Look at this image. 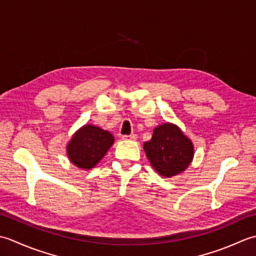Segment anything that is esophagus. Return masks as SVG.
Wrapping results in <instances>:
<instances>
[{
  "instance_id": "obj_1",
  "label": "esophagus",
  "mask_w": 256,
  "mask_h": 256,
  "mask_svg": "<svg viewBox=\"0 0 256 256\" xmlns=\"http://www.w3.org/2000/svg\"><path fill=\"white\" fill-rule=\"evenodd\" d=\"M124 140H136L137 139V134H124L122 136Z\"/></svg>"
}]
</instances>
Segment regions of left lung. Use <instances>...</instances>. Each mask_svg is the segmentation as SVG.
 <instances>
[{
	"mask_svg": "<svg viewBox=\"0 0 256 256\" xmlns=\"http://www.w3.org/2000/svg\"><path fill=\"white\" fill-rule=\"evenodd\" d=\"M151 166L160 176L180 174L194 158V146L176 124H164L154 128L152 138L144 144Z\"/></svg>",
	"mask_w": 256,
	"mask_h": 256,
	"instance_id": "8db88e82",
	"label": "left lung"
}]
</instances>
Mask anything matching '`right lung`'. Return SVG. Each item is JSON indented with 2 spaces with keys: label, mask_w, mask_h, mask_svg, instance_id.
<instances>
[{
  "label": "right lung",
  "mask_w": 256,
  "mask_h": 256,
  "mask_svg": "<svg viewBox=\"0 0 256 256\" xmlns=\"http://www.w3.org/2000/svg\"><path fill=\"white\" fill-rule=\"evenodd\" d=\"M114 144L110 132L92 124H85L72 136L67 144L70 160L78 168H94Z\"/></svg>",
  "instance_id": "right-lung-1"
}]
</instances>
